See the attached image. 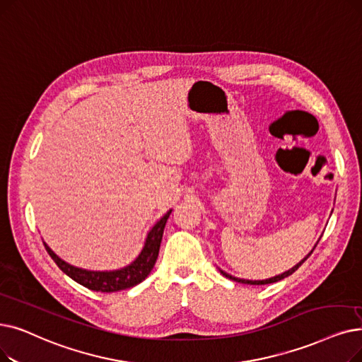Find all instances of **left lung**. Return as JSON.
Wrapping results in <instances>:
<instances>
[{
	"label": "left lung",
	"instance_id": "obj_1",
	"mask_svg": "<svg viewBox=\"0 0 362 362\" xmlns=\"http://www.w3.org/2000/svg\"><path fill=\"white\" fill-rule=\"evenodd\" d=\"M317 247V245H315ZM313 251V250H312ZM312 251L310 253L300 262V263H297L294 268H291L290 271H287V272H284V274H281V275H278V276H274V278H269V279H264V281H248V279H240V278H235V276H230V275H228L226 272H223V271H220L222 272L226 278H229V279H233V281H237V282H243V284H251V286H264V284H272V282H276V281H281V279H284V278H287V276H290L293 272H296L297 269H298V266H300L310 255H312Z\"/></svg>",
	"mask_w": 362,
	"mask_h": 362
}]
</instances>
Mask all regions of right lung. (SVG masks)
I'll list each match as a JSON object with an SVG mask.
<instances>
[{
  "mask_svg": "<svg viewBox=\"0 0 362 362\" xmlns=\"http://www.w3.org/2000/svg\"><path fill=\"white\" fill-rule=\"evenodd\" d=\"M170 213L171 210L148 233L145 247L142 250V253L139 255V257L130 266H127V268L119 269V271L91 272V271L78 269L75 266H71L66 262L59 259L50 250L49 245L47 244L44 245H45L47 253L50 255V257L62 269V272H65L68 276L76 281L78 284L87 287L88 290L100 291V293H114L125 288H132L137 286L139 282H142L153 269V264L156 259H158L163 233H164V228Z\"/></svg>",
  "mask_w": 362,
  "mask_h": 362,
  "instance_id": "right-lung-1",
  "label": "right lung"
}]
</instances>
